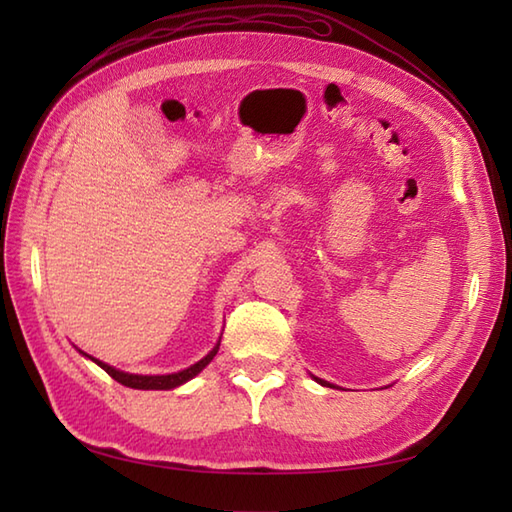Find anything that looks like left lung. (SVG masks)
Here are the masks:
<instances>
[{"label": "left lung", "mask_w": 512, "mask_h": 512, "mask_svg": "<svg viewBox=\"0 0 512 512\" xmlns=\"http://www.w3.org/2000/svg\"><path fill=\"white\" fill-rule=\"evenodd\" d=\"M317 380H319V383H321V385H330V383H325V380H321V378H317Z\"/></svg>", "instance_id": "8db88e82"}]
</instances>
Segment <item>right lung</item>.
I'll list each match as a JSON object with an SVG mask.
<instances>
[{
    "mask_svg": "<svg viewBox=\"0 0 512 512\" xmlns=\"http://www.w3.org/2000/svg\"><path fill=\"white\" fill-rule=\"evenodd\" d=\"M217 350H220V343H217V345L213 347V350L202 358V361H198V363L187 367V369H182V372H178V374H167V376H138V374H125V372H118V369H114V367H110V365L96 361V358H92V356H90V358H92V361H94L96 365L103 367L105 372L110 374L114 380H118V383L125 385V387H132V389H173V387H178V385H182V383H187V380L193 378L195 374H200L202 369L213 361V356L217 354Z\"/></svg>",
    "mask_w": 512,
    "mask_h": 512,
    "instance_id": "add662e5",
    "label": "right lung"
}]
</instances>
